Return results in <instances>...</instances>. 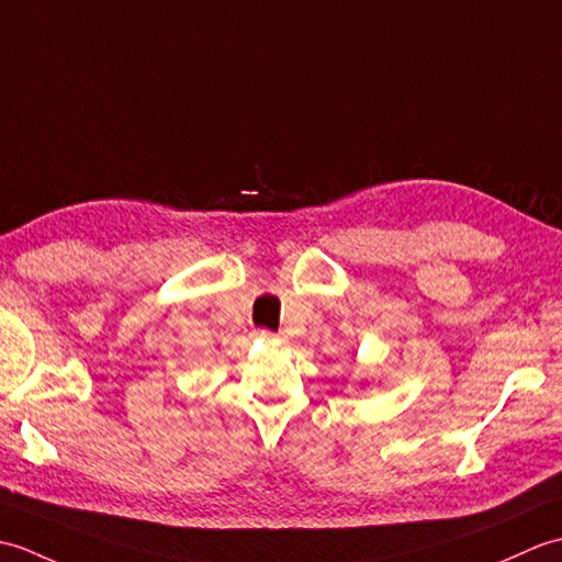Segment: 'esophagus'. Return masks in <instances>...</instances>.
Here are the masks:
<instances>
[{"label":"esophagus","mask_w":562,"mask_h":562,"mask_svg":"<svg viewBox=\"0 0 562 562\" xmlns=\"http://www.w3.org/2000/svg\"><path fill=\"white\" fill-rule=\"evenodd\" d=\"M258 338H260V340H268V342L274 340V336H272L270 330H258Z\"/></svg>","instance_id":"esophagus-1"}]
</instances>
